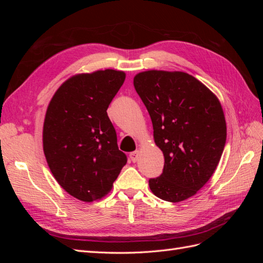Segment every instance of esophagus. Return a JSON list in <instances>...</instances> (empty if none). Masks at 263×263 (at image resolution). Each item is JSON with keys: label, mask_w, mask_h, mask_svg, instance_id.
Returning a JSON list of instances; mask_svg holds the SVG:
<instances>
[{"label": "esophagus", "mask_w": 263, "mask_h": 263, "mask_svg": "<svg viewBox=\"0 0 263 263\" xmlns=\"http://www.w3.org/2000/svg\"><path fill=\"white\" fill-rule=\"evenodd\" d=\"M129 157L132 159L133 162H136L138 160L139 158V150H136V151H133V153L129 154Z\"/></svg>", "instance_id": "34e87169"}]
</instances>
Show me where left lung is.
<instances>
[{"instance_id": "8db88e82", "label": "left lung", "mask_w": 263, "mask_h": 263, "mask_svg": "<svg viewBox=\"0 0 263 263\" xmlns=\"http://www.w3.org/2000/svg\"><path fill=\"white\" fill-rule=\"evenodd\" d=\"M134 86L164 156L161 176L150 179L149 187L163 201H184L204 186L220 160L227 136L220 103L209 87L181 71H144L135 76Z\"/></svg>"}]
</instances>
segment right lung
<instances>
[{"label": "right lung", "instance_id": "right-lung-1", "mask_svg": "<svg viewBox=\"0 0 263 263\" xmlns=\"http://www.w3.org/2000/svg\"><path fill=\"white\" fill-rule=\"evenodd\" d=\"M125 78L112 69L76 74L60 85L47 108V163L60 186L80 201L105 196L127 162L106 112Z\"/></svg>", "mask_w": 263, "mask_h": 263}]
</instances>
